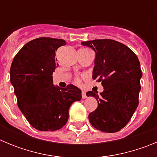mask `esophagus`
Returning <instances> with one entry per match:
<instances>
[{
	"label": "esophagus",
	"mask_w": 157,
	"mask_h": 157,
	"mask_svg": "<svg viewBox=\"0 0 157 157\" xmlns=\"http://www.w3.org/2000/svg\"><path fill=\"white\" fill-rule=\"evenodd\" d=\"M82 98L83 99H85V98H87L86 93L85 91H82Z\"/></svg>",
	"instance_id": "1"
}]
</instances>
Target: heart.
<instances>
[{"label":"heart","instance_id":"b5f03b06","mask_svg":"<svg viewBox=\"0 0 157 157\" xmlns=\"http://www.w3.org/2000/svg\"><path fill=\"white\" fill-rule=\"evenodd\" d=\"M76 82H80L79 78H77V79H76Z\"/></svg>","mask_w":157,"mask_h":157}]
</instances>
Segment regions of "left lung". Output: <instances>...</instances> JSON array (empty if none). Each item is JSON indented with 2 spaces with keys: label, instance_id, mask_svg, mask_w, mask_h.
Listing matches in <instances>:
<instances>
[{
  "label": "left lung",
  "instance_id": "obj_1",
  "mask_svg": "<svg viewBox=\"0 0 157 157\" xmlns=\"http://www.w3.org/2000/svg\"><path fill=\"white\" fill-rule=\"evenodd\" d=\"M96 54L93 78L101 82L104 91H89L98 102L90 113L91 125L106 133H115L127 125L138 105L141 73L138 56L127 45L111 39L82 41Z\"/></svg>",
  "mask_w": 157,
  "mask_h": 157
}]
</instances>
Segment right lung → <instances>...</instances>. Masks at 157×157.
<instances>
[{"mask_svg": "<svg viewBox=\"0 0 157 157\" xmlns=\"http://www.w3.org/2000/svg\"><path fill=\"white\" fill-rule=\"evenodd\" d=\"M66 45L63 39L38 37L19 51L11 65L10 81L19 109L33 127L54 131L67 122L69 109L82 98L80 89L53 85L52 73L58 66L56 51Z\"/></svg>", "mask_w": 157, "mask_h": 157, "instance_id": "add662e5", "label": "right lung"}]
</instances>
